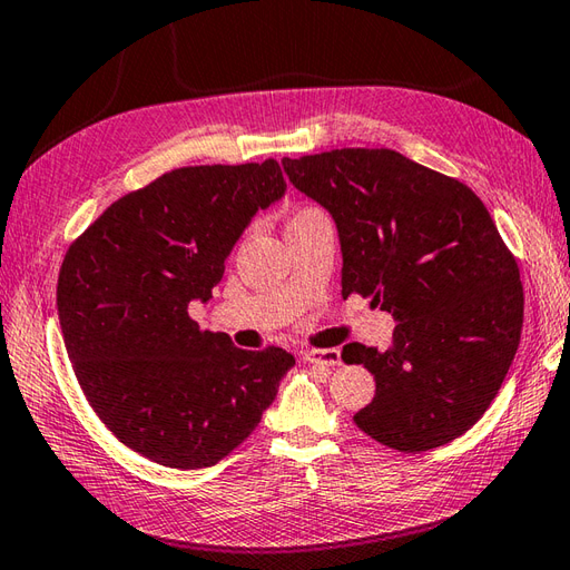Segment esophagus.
I'll return each instance as SVG.
<instances>
[{
  "label": "esophagus",
  "mask_w": 570,
  "mask_h": 570,
  "mask_svg": "<svg viewBox=\"0 0 570 570\" xmlns=\"http://www.w3.org/2000/svg\"><path fill=\"white\" fill-rule=\"evenodd\" d=\"M303 360L311 362V364H321V366H340L342 364V356L340 350H306L303 352Z\"/></svg>",
  "instance_id": "1"
}]
</instances>
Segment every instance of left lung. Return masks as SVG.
<instances>
[{"label":"left lung","instance_id":"left-lung-1","mask_svg":"<svg viewBox=\"0 0 570 570\" xmlns=\"http://www.w3.org/2000/svg\"><path fill=\"white\" fill-rule=\"evenodd\" d=\"M282 165L337 225L342 296H368L395 321L389 350L342 347L376 379L356 428L399 452L456 440L493 403L524 317L518 262L488 208L466 184L386 148Z\"/></svg>","mask_w":570,"mask_h":570}]
</instances>
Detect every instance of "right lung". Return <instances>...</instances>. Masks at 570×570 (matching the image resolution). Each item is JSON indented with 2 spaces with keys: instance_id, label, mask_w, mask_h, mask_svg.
I'll list each match as a JSON object with an SVG mask.
<instances>
[{
  "instance_id": "right-lung-1",
  "label": "right lung",
  "mask_w": 570,
  "mask_h": 570,
  "mask_svg": "<svg viewBox=\"0 0 570 570\" xmlns=\"http://www.w3.org/2000/svg\"><path fill=\"white\" fill-rule=\"evenodd\" d=\"M284 191L276 160L171 169L114 202L62 259L58 315L79 386L118 442L155 464H218L296 364L189 317L253 216Z\"/></svg>"
}]
</instances>
